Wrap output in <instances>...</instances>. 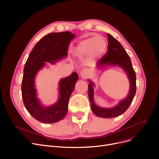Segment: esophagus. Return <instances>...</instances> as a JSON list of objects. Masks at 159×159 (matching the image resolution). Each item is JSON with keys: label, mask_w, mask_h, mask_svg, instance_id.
I'll return each instance as SVG.
<instances>
[{"label": "esophagus", "mask_w": 159, "mask_h": 159, "mask_svg": "<svg viewBox=\"0 0 159 159\" xmlns=\"http://www.w3.org/2000/svg\"><path fill=\"white\" fill-rule=\"evenodd\" d=\"M89 76V71L88 70H83L81 72H80V77L82 79H86L87 77H88Z\"/></svg>", "instance_id": "esophagus-1"}]
</instances>
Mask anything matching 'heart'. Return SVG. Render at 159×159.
<instances>
[{
    "label": "heart",
    "instance_id": "b5f03b06",
    "mask_svg": "<svg viewBox=\"0 0 159 159\" xmlns=\"http://www.w3.org/2000/svg\"><path fill=\"white\" fill-rule=\"evenodd\" d=\"M107 41L102 35L91 37L83 39L75 46L73 53L77 57H84L89 55L93 59L101 58L106 52Z\"/></svg>",
    "mask_w": 159,
    "mask_h": 159
}]
</instances>
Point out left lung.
<instances>
[{"instance_id":"8db88e82","label":"left lung","mask_w":159,"mask_h":159,"mask_svg":"<svg viewBox=\"0 0 159 159\" xmlns=\"http://www.w3.org/2000/svg\"><path fill=\"white\" fill-rule=\"evenodd\" d=\"M108 50L107 52L97 62L98 69L103 67L119 66L126 73L129 81V90L127 97L121 100L118 104L110 108L98 106L93 100L94 83L88 80V97L91 103V109L93 113L99 117L114 118L126 111L136 93V74L133 68L130 58L119 42L112 35L107 33Z\"/></svg>"}]
</instances>
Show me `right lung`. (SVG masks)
<instances>
[{"label":"right lung","mask_w":159,"mask_h":159,"mask_svg":"<svg viewBox=\"0 0 159 159\" xmlns=\"http://www.w3.org/2000/svg\"><path fill=\"white\" fill-rule=\"evenodd\" d=\"M75 37L70 31L46 35L33 48L25 64L21 86L23 102L30 114L40 122L55 123L62 120L68 112L69 99L79 79L76 72L60 80L58 101L49 106H43L37 98L35 80L46 62L53 64L67 57L68 46Z\"/></svg>","instance_id":"add662e5"}]
</instances>
